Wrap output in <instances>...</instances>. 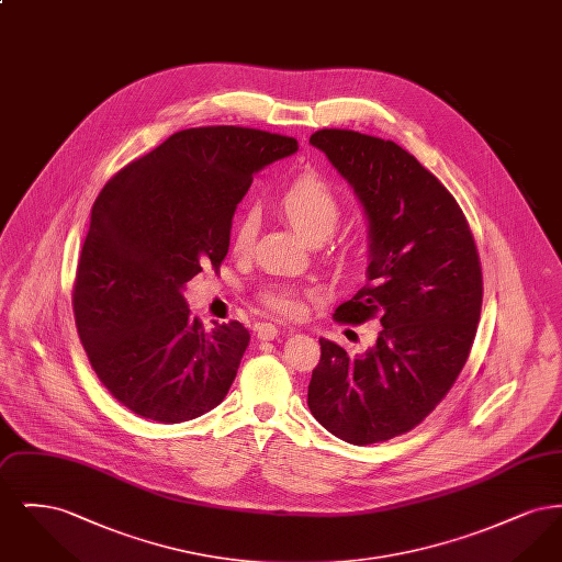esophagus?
I'll list each match as a JSON object with an SVG mask.
<instances>
[{
  "label": "esophagus",
  "mask_w": 562,
  "mask_h": 562,
  "mask_svg": "<svg viewBox=\"0 0 562 562\" xmlns=\"http://www.w3.org/2000/svg\"><path fill=\"white\" fill-rule=\"evenodd\" d=\"M255 330H257V337H259L261 341H271V339H276V337L280 335L278 326H273V324H268V322H259Z\"/></svg>",
  "instance_id": "1"
}]
</instances>
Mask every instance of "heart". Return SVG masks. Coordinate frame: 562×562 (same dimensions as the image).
<instances>
[{"instance_id":"b5f03b06","label":"heart","mask_w":562,"mask_h":562,"mask_svg":"<svg viewBox=\"0 0 562 562\" xmlns=\"http://www.w3.org/2000/svg\"><path fill=\"white\" fill-rule=\"evenodd\" d=\"M278 211L284 214L294 229L312 244L328 240L339 221L341 206L333 189L328 188L316 175H301L278 198ZM259 234V213L257 209L241 211L232 227V250L236 255H246ZM261 303L269 312L280 316H296L301 312V301L286 286H268L259 293Z\"/></svg>"}]
</instances>
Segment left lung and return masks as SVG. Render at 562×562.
Returning a JSON list of instances; mask_svg holds the SVG:
<instances>
[{
    "mask_svg": "<svg viewBox=\"0 0 562 562\" xmlns=\"http://www.w3.org/2000/svg\"><path fill=\"white\" fill-rule=\"evenodd\" d=\"M310 143L369 221L367 284L335 321L379 318L381 330L358 356L321 339L307 404L337 438L374 445L419 426L453 387L481 321V259L453 195L401 145L339 128Z\"/></svg>",
    "mask_w": 562,
    "mask_h": 562,
    "instance_id": "obj_1",
    "label": "left lung"
}]
</instances>
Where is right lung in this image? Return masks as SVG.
Instances as JSON below:
<instances>
[{
    "label": "right lung",
    "mask_w": 562,
    "mask_h": 562,
    "mask_svg": "<svg viewBox=\"0 0 562 562\" xmlns=\"http://www.w3.org/2000/svg\"><path fill=\"white\" fill-rule=\"evenodd\" d=\"M296 149L293 136L255 128H188L99 193L74 314L94 373L136 415L181 424L227 396L250 335L236 321L206 333L183 289L202 266L225 259L252 175Z\"/></svg>",
    "instance_id": "obj_1"
}]
</instances>
